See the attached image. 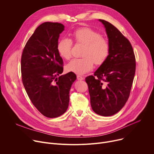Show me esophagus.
<instances>
[{
    "instance_id": "1",
    "label": "esophagus",
    "mask_w": 154,
    "mask_h": 154,
    "mask_svg": "<svg viewBox=\"0 0 154 154\" xmlns=\"http://www.w3.org/2000/svg\"><path fill=\"white\" fill-rule=\"evenodd\" d=\"M77 80H84V77H82V76H80V75H77Z\"/></svg>"
}]
</instances>
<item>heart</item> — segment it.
Segmentation results:
<instances>
[{
	"label": "heart",
	"mask_w": 154,
	"mask_h": 154,
	"mask_svg": "<svg viewBox=\"0 0 154 154\" xmlns=\"http://www.w3.org/2000/svg\"><path fill=\"white\" fill-rule=\"evenodd\" d=\"M71 36L76 44L84 45V48L82 51L83 57L74 59L67 64L69 71L83 75L93 69L94 63L100 66L108 59L110 52L109 43L97 31L87 27L80 28L75 30ZM72 47V41L63 38L59 41L57 50L61 57L68 60L71 57Z\"/></svg>",
	"instance_id": "obj_1"
}]
</instances>
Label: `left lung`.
Listing matches in <instances>:
<instances>
[{
    "label": "left lung",
    "mask_w": 154,
    "mask_h": 154,
    "mask_svg": "<svg viewBox=\"0 0 154 154\" xmlns=\"http://www.w3.org/2000/svg\"><path fill=\"white\" fill-rule=\"evenodd\" d=\"M99 20L106 28L110 52L105 62L85 82L92 109L99 115L109 116L120 111L129 97L136 58L128 39L111 23Z\"/></svg>",
    "instance_id": "obj_1"
}]
</instances>
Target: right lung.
Here are the masks:
<instances>
[{"label":"right lung","mask_w":154,"mask_h":154,"mask_svg":"<svg viewBox=\"0 0 154 154\" xmlns=\"http://www.w3.org/2000/svg\"><path fill=\"white\" fill-rule=\"evenodd\" d=\"M64 29L57 22L41 24L28 40L21 58L22 82L28 96L41 113L50 118L66 111L69 91L77 78L72 72L59 75L63 72V60L57 45Z\"/></svg>","instance_id":"obj_1"}]
</instances>
